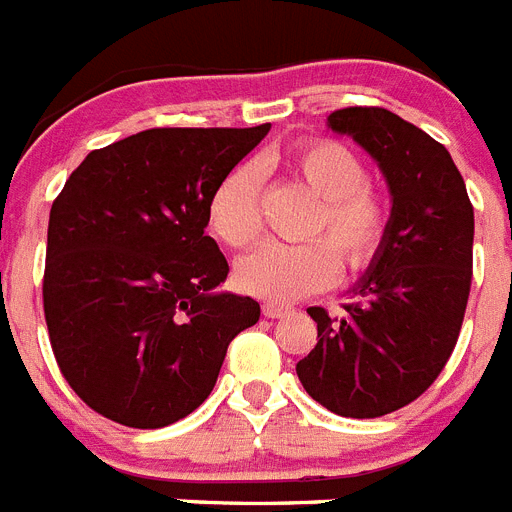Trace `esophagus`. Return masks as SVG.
I'll use <instances>...</instances> for the list:
<instances>
[{
	"label": "esophagus",
	"instance_id": "esophagus-1",
	"mask_svg": "<svg viewBox=\"0 0 512 512\" xmlns=\"http://www.w3.org/2000/svg\"><path fill=\"white\" fill-rule=\"evenodd\" d=\"M261 310H264V315L266 318H284V315H292V307H284V305H277V302H266L264 307H261Z\"/></svg>",
	"mask_w": 512,
	"mask_h": 512
}]
</instances>
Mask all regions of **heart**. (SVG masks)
I'll use <instances>...</instances> for the list:
<instances>
[{"mask_svg":"<svg viewBox=\"0 0 512 512\" xmlns=\"http://www.w3.org/2000/svg\"><path fill=\"white\" fill-rule=\"evenodd\" d=\"M287 164L320 200L307 235H325L331 246L325 241L297 246L271 241L243 256L235 264V284L266 302H295L328 287L336 277V255L346 269H361L377 256L387 230V205L366 184L364 164L346 146L310 140L289 151ZM259 194L261 171L253 164L235 166L215 187L207 220L225 246L243 248L259 235Z\"/></svg>","mask_w":512,"mask_h":512,"instance_id":"heart-1","label":"heart"}]
</instances>
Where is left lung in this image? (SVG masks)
Listing matches in <instances>:
<instances>
[{"mask_svg": "<svg viewBox=\"0 0 512 512\" xmlns=\"http://www.w3.org/2000/svg\"><path fill=\"white\" fill-rule=\"evenodd\" d=\"M328 130L354 138L390 189L372 264L348 289L343 318L310 307L318 346L297 364L315 402L343 418H379L423 395L459 338L472 284L474 210L454 158L382 107H346Z\"/></svg>", "mask_w": 512, "mask_h": 512, "instance_id": "1", "label": "left lung"}]
</instances>
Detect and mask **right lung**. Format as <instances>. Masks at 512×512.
Wrapping results in <instances>:
<instances>
[{
  "instance_id": "obj_1",
  "label": "right lung",
  "mask_w": 512,
  "mask_h": 512,
  "mask_svg": "<svg viewBox=\"0 0 512 512\" xmlns=\"http://www.w3.org/2000/svg\"><path fill=\"white\" fill-rule=\"evenodd\" d=\"M269 128L143 130L89 153L53 202L45 323L61 374L104 418H187L259 323V302L217 289L228 261L205 228L215 187Z\"/></svg>"
}]
</instances>
